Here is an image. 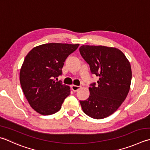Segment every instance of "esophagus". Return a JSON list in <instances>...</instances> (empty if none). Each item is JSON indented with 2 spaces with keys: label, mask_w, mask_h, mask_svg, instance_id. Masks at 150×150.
I'll return each instance as SVG.
<instances>
[{
  "label": "esophagus",
  "mask_w": 150,
  "mask_h": 150,
  "mask_svg": "<svg viewBox=\"0 0 150 150\" xmlns=\"http://www.w3.org/2000/svg\"><path fill=\"white\" fill-rule=\"evenodd\" d=\"M81 88V86H76V85H72L71 86V90L73 91V92H77V90Z\"/></svg>",
  "instance_id": "1"
}]
</instances>
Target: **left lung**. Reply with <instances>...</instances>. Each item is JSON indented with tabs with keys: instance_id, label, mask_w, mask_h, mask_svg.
Returning a JSON list of instances; mask_svg holds the SVG:
<instances>
[{
	"instance_id": "1",
	"label": "left lung",
	"mask_w": 150,
	"mask_h": 150,
	"mask_svg": "<svg viewBox=\"0 0 150 150\" xmlns=\"http://www.w3.org/2000/svg\"><path fill=\"white\" fill-rule=\"evenodd\" d=\"M79 51L89 64L98 84H90V96L80 101L83 112L94 119L109 116L120 107L130 89L132 71L125 54L115 47L82 45Z\"/></svg>"
}]
</instances>
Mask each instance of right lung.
I'll return each instance as SVG.
<instances>
[{
  "instance_id": "add662e5",
  "label": "right lung",
  "mask_w": 150,
  "mask_h": 150,
  "mask_svg": "<svg viewBox=\"0 0 150 150\" xmlns=\"http://www.w3.org/2000/svg\"><path fill=\"white\" fill-rule=\"evenodd\" d=\"M79 44L50 43L35 47L20 69V83L30 107L42 115L57 112L70 94V88L54 79L62 75L68 56Z\"/></svg>"
}]
</instances>
